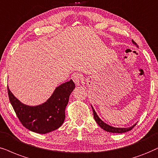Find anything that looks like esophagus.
I'll return each instance as SVG.
<instances>
[{"instance_id": "esophagus-1", "label": "esophagus", "mask_w": 158, "mask_h": 158, "mask_svg": "<svg viewBox=\"0 0 158 158\" xmlns=\"http://www.w3.org/2000/svg\"><path fill=\"white\" fill-rule=\"evenodd\" d=\"M71 79H72V80L74 81V83L77 85H80L81 79V76H80V74H79V73H74L72 76H71Z\"/></svg>"}]
</instances>
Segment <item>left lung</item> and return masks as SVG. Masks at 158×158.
<instances>
[{
  "mask_svg": "<svg viewBox=\"0 0 158 158\" xmlns=\"http://www.w3.org/2000/svg\"><path fill=\"white\" fill-rule=\"evenodd\" d=\"M132 42H133V44H135L137 47H138L137 44L135 43V41H133V40H132ZM92 106V109H93V115H94V119H95V120L96 121V123L98 124V125L101 127V128L103 129L106 131H107V132L114 133H125V132H127V131H130L131 130H132L133 127H135V125H136V123H135V125H133V126L129 127H115L111 126V125H108V124L105 123L103 120H101V119H100V117H98V115L97 114V113L95 112V109H93V106Z\"/></svg>",
  "mask_w": 158,
  "mask_h": 158,
  "instance_id": "8db88e82",
  "label": "left lung"
}]
</instances>
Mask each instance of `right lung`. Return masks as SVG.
<instances>
[{
    "label": "right lung",
    "instance_id": "right-lung-1",
    "mask_svg": "<svg viewBox=\"0 0 158 158\" xmlns=\"http://www.w3.org/2000/svg\"><path fill=\"white\" fill-rule=\"evenodd\" d=\"M75 88L72 79L56 87L42 104L28 106L19 101L8 87L10 103L24 127L33 132L45 134L55 131L64 123L69 96Z\"/></svg>",
    "mask_w": 158,
    "mask_h": 158
}]
</instances>
